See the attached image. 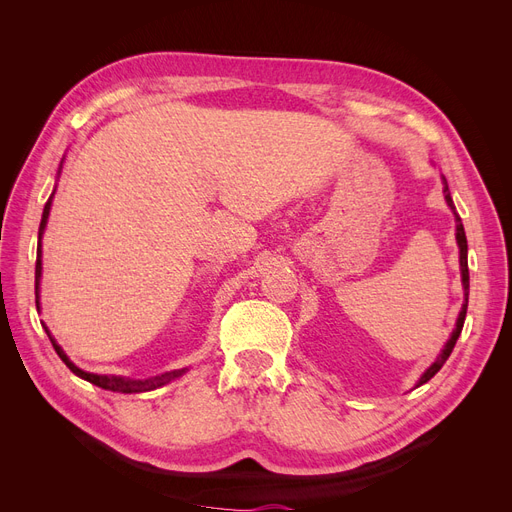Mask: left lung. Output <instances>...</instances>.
<instances>
[{"mask_svg":"<svg viewBox=\"0 0 512 512\" xmlns=\"http://www.w3.org/2000/svg\"><path fill=\"white\" fill-rule=\"evenodd\" d=\"M444 198H446L448 207H451V209L455 211L453 198H451V194H448V185H446V179H444ZM455 218H457V243H459V265H461V282H463V294H466V303H463V307H461L459 318H457V327H455V331H453L451 339H448V342H446V346H444V350L440 352V356H438V359H436V363H433V365H431V367L425 371V374L421 376V380H418V386L425 384L427 380H431V378L436 376L438 371L442 369V365L446 363V359H448V356H451V352H453V348H455V344H457V339H459V335H461V329H463V322H466V312H468V294H470V271H468V239H466V230H463L461 218H459L457 213H455Z\"/></svg>","mask_w":512,"mask_h":512,"instance_id":"1","label":"left lung"}]
</instances>
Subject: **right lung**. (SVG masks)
Segmentation results:
<instances>
[{"mask_svg": "<svg viewBox=\"0 0 512 512\" xmlns=\"http://www.w3.org/2000/svg\"><path fill=\"white\" fill-rule=\"evenodd\" d=\"M51 200H53V194H51V198H49V200H46V205H44V211H42V222H40V232H38V256H36V307H40V301H38V288H40V275H42V258H40V256H42V252H40V239H42V232H44L46 220H49ZM44 331H46V335H49V339H51V344H53L55 352L59 354V359L68 365V369L72 371V374H76V376L83 378V380H87V382H91V384L100 386V389H104V391H113V393H145V391L158 389V386H162V384L170 382L173 378H179V376L183 374V371H185V369L168 371V374H164V376H156V378H151V380H128V378H119V376H98V374H87V371H83V369L76 367V365L68 359L66 352L61 350V348L55 344V339H53V335L49 333V329L44 327Z\"/></svg>", "mask_w": 512, "mask_h": 512, "instance_id": "1", "label": "right lung"}]
</instances>
